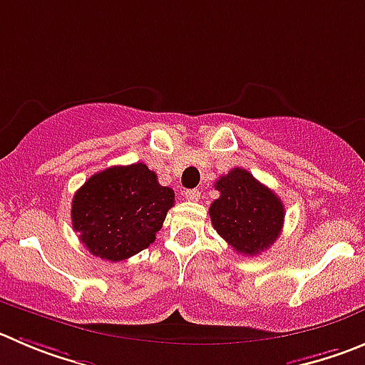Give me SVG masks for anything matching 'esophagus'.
I'll return each instance as SVG.
<instances>
[{
	"label": "esophagus",
	"mask_w": 365,
	"mask_h": 365,
	"mask_svg": "<svg viewBox=\"0 0 365 365\" xmlns=\"http://www.w3.org/2000/svg\"><path fill=\"white\" fill-rule=\"evenodd\" d=\"M185 197L188 200H192V202H197V200L200 199V192H199V190H186Z\"/></svg>",
	"instance_id": "obj_1"
}]
</instances>
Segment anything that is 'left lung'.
I'll list each match as a JSON object with an SVG mask.
<instances>
[{"mask_svg": "<svg viewBox=\"0 0 365 365\" xmlns=\"http://www.w3.org/2000/svg\"><path fill=\"white\" fill-rule=\"evenodd\" d=\"M220 197L210 206L211 224L240 255L255 256L279 237L284 206L279 197L244 168H232L215 182Z\"/></svg>", "mask_w": 365, "mask_h": 365, "instance_id": "8db88e82", "label": "left lung"}]
</instances>
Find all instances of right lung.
I'll return each mask as SVG.
<instances>
[{"mask_svg":"<svg viewBox=\"0 0 365 365\" xmlns=\"http://www.w3.org/2000/svg\"><path fill=\"white\" fill-rule=\"evenodd\" d=\"M175 193L143 163L110 166L86 180L71 202V224L91 255L121 262L147 249Z\"/></svg>","mask_w":365,"mask_h":365,"instance_id":"1","label":"right lung"}]
</instances>
